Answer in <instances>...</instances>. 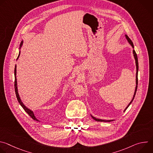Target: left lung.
<instances>
[{"mask_svg": "<svg viewBox=\"0 0 153 153\" xmlns=\"http://www.w3.org/2000/svg\"><path fill=\"white\" fill-rule=\"evenodd\" d=\"M125 38H126V40L128 41V43L132 47V48H133V56H134V59H135V63H136V88H135V91H134V95H133V99H132V100H131V102L129 103V104L128 105V106L125 108V109L124 110V111L126 110V109L128 108V107L131 105V103H132V102L133 101V100H134V97H135V95H136V91H137V83H138V79H137V76H138V70H139V65H138V59H137V54H136V51H135V50H134V45H133V42L131 41V40L129 38V37L126 35V34H125ZM91 115V117L94 120H96V121H97V122H111V121H113L114 120H103V119H97V118H96L95 117H94V116H93L91 114H90Z\"/></svg>", "mask_w": 153, "mask_h": 153, "instance_id": "left-lung-1", "label": "left lung"}]
</instances>
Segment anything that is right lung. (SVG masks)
I'll return each mask as SVG.
<instances>
[{
	"mask_svg": "<svg viewBox=\"0 0 153 153\" xmlns=\"http://www.w3.org/2000/svg\"><path fill=\"white\" fill-rule=\"evenodd\" d=\"M23 43H24V40H22V42H20V48H19V56L17 57V60L19 59V56H20V49L22 48V47L23 45ZM16 65L15 66V69H14V77H15V82H14V88H15V92H16V97H17V100L18 102H19L20 105L22 106V107L24 110L27 112V113H28V114L34 120L36 121H39L36 117V116H34V112L33 110H31V109L28 108V107H27L24 103L22 102V101L20 97V96H19V92H18V88H17V77H16Z\"/></svg>",
	"mask_w": 153,
	"mask_h": 153,
	"instance_id": "right-lung-1",
	"label": "right lung"
}]
</instances>
